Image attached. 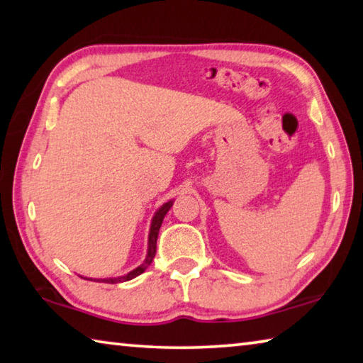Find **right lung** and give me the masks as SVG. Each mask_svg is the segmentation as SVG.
Segmentation results:
<instances>
[{"instance_id": "1", "label": "right lung", "mask_w": 363, "mask_h": 363, "mask_svg": "<svg viewBox=\"0 0 363 363\" xmlns=\"http://www.w3.org/2000/svg\"><path fill=\"white\" fill-rule=\"evenodd\" d=\"M173 203H174V200H168L167 203H163L155 211V214H153L152 223H150V230H149V242H147V245H149V247H147V256H145V259H144L143 264H140V266H138L136 269H133L131 272H128L125 275H120V277H108V279H88V277H82V279L91 280V281H104V284H120V281H128V280L136 279L138 275L143 274L144 270L152 264L153 257H155V253H157V238H158L160 227H162L163 219H164V216H167V213L169 211V208L173 206Z\"/></svg>"}]
</instances>
